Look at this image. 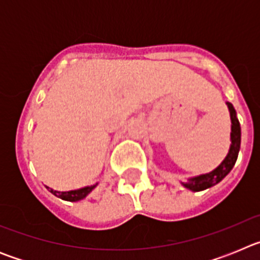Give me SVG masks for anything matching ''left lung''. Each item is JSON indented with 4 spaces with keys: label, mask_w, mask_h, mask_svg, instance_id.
<instances>
[{
    "label": "left lung",
    "mask_w": 260,
    "mask_h": 260,
    "mask_svg": "<svg viewBox=\"0 0 260 260\" xmlns=\"http://www.w3.org/2000/svg\"><path fill=\"white\" fill-rule=\"evenodd\" d=\"M226 107L229 109V114H231V146H229V151L225 156V158L221 161V164L217 168H215L213 171L208 172V173L199 174V176L190 177L187 178L186 182L182 183L183 187L191 190V191H203L206 189H210L212 186L217 185L220 181L224 178L229 172L233 169L234 164L237 161L238 152H240L241 147V126L240 121L237 118V113L236 109L231 103H226Z\"/></svg>",
    "instance_id": "left-lung-1"
}]
</instances>
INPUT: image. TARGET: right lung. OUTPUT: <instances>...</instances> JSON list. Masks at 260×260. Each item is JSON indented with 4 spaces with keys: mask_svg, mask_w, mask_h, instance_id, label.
<instances>
[{
    "mask_svg": "<svg viewBox=\"0 0 260 260\" xmlns=\"http://www.w3.org/2000/svg\"><path fill=\"white\" fill-rule=\"evenodd\" d=\"M98 183L91 186H86V187H82V189H77V190H70V191H57V190H53L52 187H48L45 186L53 195H56L58 198H61L62 201H68V202H79L82 199H84L89 192L92 191L95 189Z\"/></svg>",
    "mask_w": 260,
    "mask_h": 260,
    "instance_id": "obj_1",
    "label": "right lung"
}]
</instances>
